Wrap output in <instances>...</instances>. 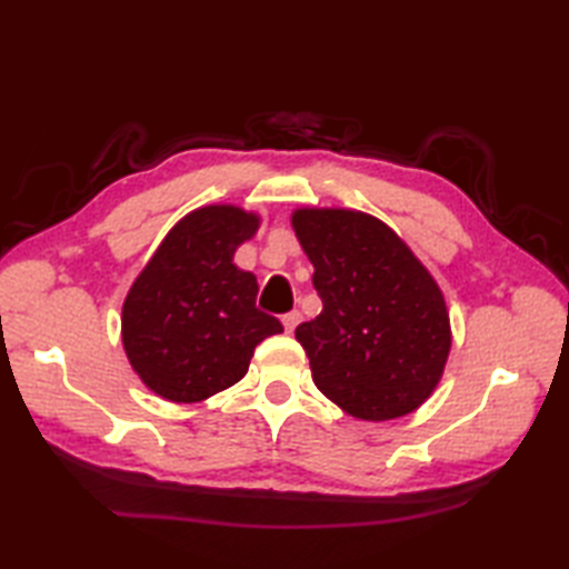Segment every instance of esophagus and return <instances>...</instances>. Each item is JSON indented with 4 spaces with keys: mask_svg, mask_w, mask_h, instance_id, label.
Masks as SVG:
<instances>
[{
    "mask_svg": "<svg viewBox=\"0 0 569 569\" xmlns=\"http://www.w3.org/2000/svg\"><path fill=\"white\" fill-rule=\"evenodd\" d=\"M300 320H303V316H300L298 310L286 312V316H283V328H286V332L291 335V332L298 328V322H300Z\"/></svg>",
    "mask_w": 569,
    "mask_h": 569,
    "instance_id": "obj_1",
    "label": "esophagus"
}]
</instances>
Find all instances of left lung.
Masks as SVG:
<instances>
[{
  "instance_id": "1",
  "label": "left lung",
  "mask_w": 569,
  "mask_h": 569,
  "mask_svg": "<svg viewBox=\"0 0 569 569\" xmlns=\"http://www.w3.org/2000/svg\"><path fill=\"white\" fill-rule=\"evenodd\" d=\"M293 232L316 266L322 312L296 328L322 396L359 420L413 413L450 357V312L438 281L379 217L296 208Z\"/></svg>"
}]
</instances>
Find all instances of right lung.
<instances>
[{"instance_id":"right-lung-1","label":"right lung","mask_w":569,"mask_h":569,"mask_svg":"<svg viewBox=\"0 0 569 569\" xmlns=\"http://www.w3.org/2000/svg\"><path fill=\"white\" fill-rule=\"evenodd\" d=\"M261 227L239 204H202L171 227L131 283L122 345L149 391L198 403L249 371L253 347L283 325L257 308L259 283L234 251Z\"/></svg>"}]
</instances>
